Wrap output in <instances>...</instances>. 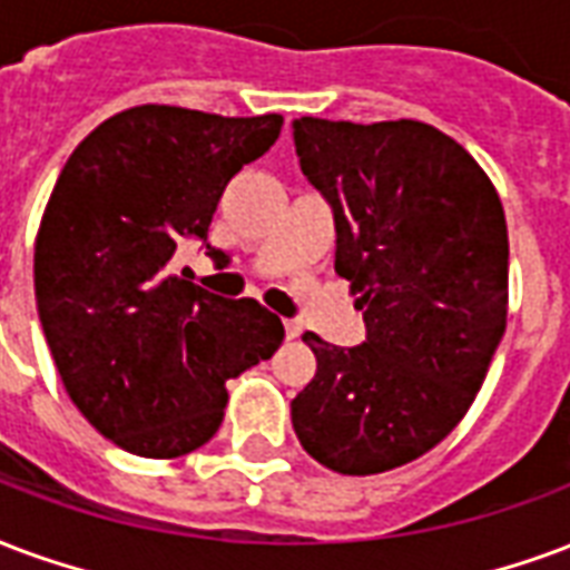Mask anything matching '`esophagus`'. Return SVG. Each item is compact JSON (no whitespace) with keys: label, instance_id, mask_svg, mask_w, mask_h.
Segmentation results:
<instances>
[{"label":"esophagus","instance_id":"esophagus-1","mask_svg":"<svg viewBox=\"0 0 570 570\" xmlns=\"http://www.w3.org/2000/svg\"><path fill=\"white\" fill-rule=\"evenodd\" d=\"M284 332H286V338L296 341L298 335H302V323H298V320H284Z\"/></svg>","mask_w":570,"mask_h":570}]
</instances>
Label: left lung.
Wrapping results in <instances>:
<instances>
[{"label": "left lung", "mask_w": 570, "mask_h": 570, "mask_svg": "<svg viewBox=\"0 0 570 570\" xmlns=\"http://www.w3.org/2000/svg\"><path fill=\"white\" fill-rule=\"evenodd\" d=\"M305 178L335 210V272L368 338H302L317 374L293 429L320 465L381 474L441 444L468 414L508 326V223L487 171L420 120L293 124Z\"/></svg>", "instance_id": "obj_1"}]
</instances>
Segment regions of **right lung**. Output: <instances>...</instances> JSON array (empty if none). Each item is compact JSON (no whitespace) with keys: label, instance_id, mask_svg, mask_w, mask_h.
Masks as SVG:
<instances>
[{"label":"right lung","instance_id":"add662e5","mask_svg":"<svg viewBox=\"0 0 570 570\" xmlns=\"http://www.w3.org/2000/svg\"><path fill=\"white\" fill-rule=\"evenodd\" d=\"M281 126V114L138 105L62 166L36 235L38 320L75 407L126 453L178 459L208 444L226 381L284 341L256 298L214 296L171 268L184 238H208L226 184Z\"/></svg>","mask_w":570,"mask_h":570}]
</instances>
